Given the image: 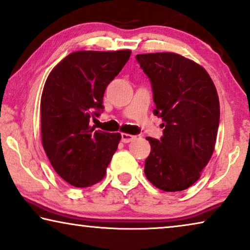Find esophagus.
Returning <instances> with one entry per match:
<instances>
[{"label":"esophagus","instance_id":"34e87169","mask_svg":"<svg viewBox=\"0 0 250 250\" xmlns=\"http://www.w3.org/2000/svg\"><path fill=\"white\" fill-rule=\"evenodd\" d=\"M136 139V136H132V135H128V133H121V141L125 144H128V143H131Z\"/></svg>","mask_w":250,"mask_h":250}]
</instances>
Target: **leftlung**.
Here are the masks:
<instances>
[{
  "instance_id": "8db88e82",
  "label": "left lung",
  "mask_w": 250,
  "mask_h": 250,
  "mask_svg": "<svg viewBox=\"0 0 250 250\" xmlns=\"http://www.w3.org/2000/svg\"><path fill=\"white\" fill-rule=\"evenodd\" d=\"M151 84L161 139L147 137L145 174L156 188L184 191L200 178L214 150L220 105L211 77L196 62L174 53L137 55Z\"/></svg>"
}]
</instances>
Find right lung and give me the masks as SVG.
<instances>
[{"label": "right lung", "mask_w": 250, "mask_h": 250, "mask_svg": "<svg viewBox=\"0 0 250 250\" xmlns=\"http://www.w3.org/2000/svg\"><path fill=\"white\" fill-rule=\"evenodd\" d=\"M131 51H76L51 70L44 84L42 139L59 176L87 188L105 176L120 133L94 130L91 119L103 112L107 85L129 61Z\"/></svg>", "instance_id": "1"}]
</instances>
